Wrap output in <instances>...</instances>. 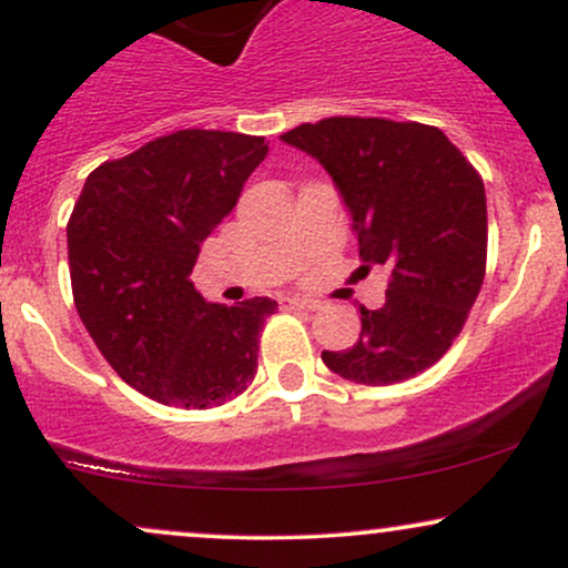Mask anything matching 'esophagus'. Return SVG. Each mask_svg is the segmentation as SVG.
<instances>
[{"label":"esophagus","instance_id":"34e87169","mask_svg":"<svg viewBox=\"0 0 568 568\" xmlns=\"http://www.w3.org/2000/svg\"><path fill=\"white\" fill-rule=\"evenodd\" d=\"M277 304L283 306V310H317L321 302H315V298H302V296H280Z\"/></svg>","mask_w":568,"mask_h":568}]
</instances>
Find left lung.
<instances>
[{
	"label": "left lung",
	"instance_id": "1",
	"mask_svg": "<svg viewBox=\"0 0 568 568\" xmlns=\"http://www.w3.org/2000/svg\"><path fill=\"white\" fill-rule=\"evenodd\" d=\"M334 181L361 258L389 270L387 302L361 310V338L323 349L344 379L384 387L438 363L459 336L486 275V189L438 128L328 116L280 135Z\"/></svg>",
	"mask_w": 568,
	"mask_h": 568
}]
</instances>
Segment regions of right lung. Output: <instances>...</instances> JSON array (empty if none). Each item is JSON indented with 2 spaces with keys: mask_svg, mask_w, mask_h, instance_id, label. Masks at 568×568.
I'll return each instance as SVG.
<instances>
[{
  "mask_svg": "<svg viewBox=\"0 0 568 568\" xmlns=\"http://www.w3.org/2000/svg\"><path fill=\"white\" fill-rule=\"evenodd\" d=\"M264 158L262 135L175 130L84 181L67 226L77 312L120 379L152 400L213 408L256 376L277 302L211 304L189 275Z\"/></svg>",
  "mask_w": 568,
  "mask_h": 568,
  "instance_id": "add662e5",
  "label": "right lung"
}]
</instances>
